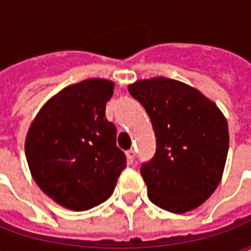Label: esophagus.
<instances>
[{
	"label": "esophagus",
	"mask_w": 251,
	"mask_h": 251,
	"mask_svg": "<svg viewBox=\"0 0 251 251\" xmlns=\"http://www.w3.org/2000/svg\"><path fill=\"white\" fill-rule=\"evenodd\" d=\"M126 157H127V163L131 165L133 161H134V157H136V153H134V151H133V149L127 151V152H126Z\"/></svg>",
	"instance_id": "obj_1"
}]
</instances>
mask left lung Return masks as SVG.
I'll return each mask as SVG.
<instances>
[{"mask_svg": "<svg viewBox=\"0 0 251 251\" xmlns=\"http://www.w3.org/2000/svg\"><path fill=\"white\" fill-rule=\"evenodd\" d=\"M152 121L156 153L141 164L153 204L183 214L203 204L223 175L228 151L227 121L214 102L168 77L129 86Z\"/></svg>", "mask_w": 251, "mask_h": 251, "instance_id": "8db88e82", "label": "left lung"}]
</instances>
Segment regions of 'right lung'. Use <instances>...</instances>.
<instances>
[{"mask_svg":"<svg viewBox=\"0 0 251 251\" xmlns=\"http://www.w3.org/2000/svg\"><path fill=\"white\" fill-rule=\"evenodd\" d=\"M114 83L87 79L48 100L30 125L25 154L32 177L57 204L86 211L109 199L125 153L104 110Z\"/></svg>","mask_w":251,"mask_h":251,"instance_id":"right-lung-1","label":"right lung"}]
</instances>
